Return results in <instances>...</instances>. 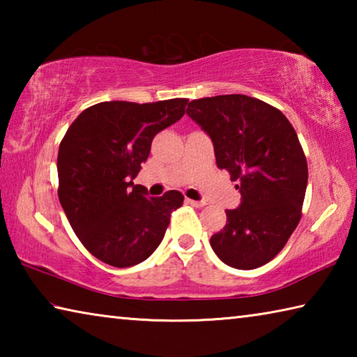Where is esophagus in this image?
<instances>
[{
    "label": "esophagus",
    "mask_w": 357,
    "mask_h": 357,
    "mask_svg": "<svg viewBox=\"0 0 357 357\" xmlns=\"http://www.w3.org/2000/svg\"><path fill=\"white\" fill-rule=\"evenodd\" d=\"M185 203L187 204H192V206H195V208H203L204 204V202H197V200H192V198H185Z\"/></svg>",
    "instance_id": "34e87169"
}]
</instances>
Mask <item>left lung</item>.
Masks as SVG:
<instances>
[{"instance_id": "obj_1", "label": "left lung", "mask_w": 357, "mask_h": 357, "mask_svg": "<svg viewBox=\"0 0 357 357\" xmlns=\"http://www.w3.org/2000/svg\"><path fill=\"white\" fill-rule=\"evenodd\" d=\"M185 113L211 137L217 167L241 192L211 247L231 268H259L301 220L309 170L298 134L280 110L244 94L195 99Z\"/></svg>"}]
</instances>
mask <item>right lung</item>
Listing matches in <instances>:
<instances>
[{
  "mask_svg": "<svg viewBox=\"0 0 357 357\" xmlns=\"http://www.w3.org/2000/svg\"><path fill=\"white\" fill-rule=\"evenodd\" d=\"M187 102H100L66 132L58 151V198L77 238L100 261L129 268L164 239L183 193L148 197L134 179L153 138L184 116Z\"/></svg>",
  "mask_w": 357,
  "mask_h": 357,
  "instance_id": "1",
  "label": "right lung"
}]
</instances>
